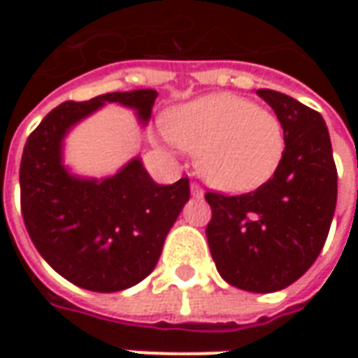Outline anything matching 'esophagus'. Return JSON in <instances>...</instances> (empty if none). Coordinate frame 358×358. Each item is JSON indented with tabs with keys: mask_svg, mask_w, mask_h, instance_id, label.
I'll list each match as a JSON object with an SVG mask.
<instances>
[{
	"mask_svg": "<svg viewBox=\"0 0 358 358\" xmlns=\"http://www.w3.org/2000/svg\"><path fill=\"white\" fill-rule=\"evenodd\" d=\"M192 194L195 195V197H203V194H205V192H203L201 189V186H199V184H195V182H192Z\"/></svg>",
	"mask_w": 358,
	"mask_h": 358,
	"instance_id": "obj_1",
	"label": "esophagus"
}]
</instances>
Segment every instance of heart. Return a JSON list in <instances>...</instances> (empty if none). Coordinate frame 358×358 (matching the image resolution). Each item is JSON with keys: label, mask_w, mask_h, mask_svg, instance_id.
<instances>
[{"label": "heart", "mask_w": 358, "mask_h": 358, "mask_svg": "<svg viewBox=\"0 0 358 358\" xmlns=\"http://www.w3.org/2000/svg\"><path fill=\"white\" fill-rule=\"evenodd\" d=\"M157 140L195 153L199 176L226 194H248L266 184L285 155V128L276 113L232 94L172 109L157 128Z\"/></svg>", "instance_id": "b5f03b06"}]
</instances>
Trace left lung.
Listing matches in <instances>:
<instances>
[{
	"label": "left lung",
	"mask_w": 358,
	"mask_h": 358,
	"mask_svg": "<svg viewBox=\"0 0 358 358\" xmlns=\"http://www.w3.org/2000/svg\"><path fill=\"white\" fill-rule=\"evenodd\" d=\"M285 128V155L272 178L243 195L209 192L210 255L234 287L272 293L299 280L330 232L338 171L320 113L274 90H257Z\"/></svg>",
	"instance_id": "1"
}]
</instances>
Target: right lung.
I'll use <instances>...</instances> for the list:
<instances>
[{"label":"right lung","mask_w":358,"mask_h":358,"mask_svg":"<svg viewBox=\"0 0 358 358\" xmlns=\"http://www.w3.org/2000/svg\"><path fill=\"white\" fill-rule=\"evenodd\" d=\"M155 97V90H132L61 103L22 151L20 209L28 236L51 268L90 292H122L153 272L189 199V180L161 186L140 157L107 178L76 176L63 163V141L105 103L132 109L148 124Z\"/></svg>","instance_id":"obj_1"}]
</instances>
